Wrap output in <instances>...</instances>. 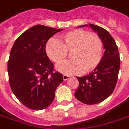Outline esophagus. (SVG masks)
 I'll list each match as a JSON object with an SVG mask.
<instances>
[{"mask_svg":"<svg viewBox=\"0 0 129 129\" xmlns=\"http://www.w3.org/2000/svg\"><path fill=\"white\" fill-rule=\"evenodd\" d=\"M63 80H68L69 78H70L71 76H68V75H63Z\"/></svg>","mask_w":129,"mask_h":129,"instance_id":"34e87169","label":"esophagus"}]
</instances>
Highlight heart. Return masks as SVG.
Segmentation results:
<instances>
[{"mask_svg": "<svg viewBox=\"0 0 129 129\" xmlns=\"http://www.w3.org/2000/svg\"><path fill=\"white\" fill-rule=\"evenodd\" d=\"M59 41L49 39L46 53L55 63L62 61L71 51L72 59L57 65L56 69L65 75L89 72L98 66L102 59L103 43L100 37L82 29H76L59 36Z\"/></svg>", "mask_w": 129, "mask_h": 129, "instance_id": "obj_1", "label": "heart"}]
</instances>
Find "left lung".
I'll return each instance as SVG.
<instances>
[{"label":"left lung","instance_id":"left-lung-1","mask_svg":"<svg viewBox=\"0 0 129 129\" xmlns=\"http://www.w3.org/2000/svg\"><path fill=\"white\" fill-rule=\"evenodd\" d=\"M98 34L103 43L104 53L98 66L88 75L76 77L79 86L75 97L84 104H95L102 102L114 91L120 70V56L116 42L108 31L98 25H88Z\"/></svg>","mask_w":129,"mask_h":129}]
</instances>
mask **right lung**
Returning <instances> with one entry per match:
<instances>
[{
  "instance_id": "add662e5",
  "label": "right lung",
  "mask_w": 129,
  "mask_h": 129,
  "mask_svg": "<svg viewBox=\"0 0 129 129\" xmlns=\"http://www.w3.org/2000/svg\"><path fill=\"white\" fill-rule=\"evenodd\" d=\"M63 29L37 25L19 36L8 61L9 84L20 102L32 110H43L55 98L63 75L53 72V64L45 52L49 38Z\"/></svg>"
}]
</instances>
